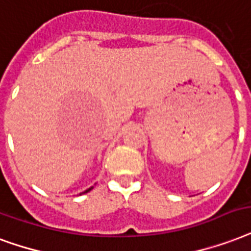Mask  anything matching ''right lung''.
<instances>
[{"label": "right lung", "instance_id": "1", "mask_svg": "<svg viewBox=\"0 0 251 251\" xmlns=\"http://www.w3.org/2000/svg\"><path fill=\"white\" fill-rule=\"evenodd\" d=\"M92 188H89V189H87V191H85V192H89V191H91ZM85 192H84V194H85Z\"/></svg>", "mask_w": 251, "mask_h": 251}]
</instances>
